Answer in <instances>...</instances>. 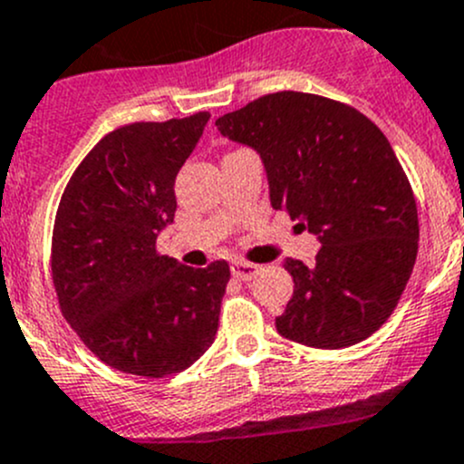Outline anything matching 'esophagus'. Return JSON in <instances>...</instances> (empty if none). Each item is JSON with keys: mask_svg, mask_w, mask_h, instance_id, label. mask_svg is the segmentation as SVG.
Segmentation results:
<instances>
[{"mask_svg": "<svg viewBox=\"0 0 464 464\" xmlns=\"http://www.w3.org/2000/svg\"><path fill=\"white\" fill-rule=\"evenodd\" d=\"M229 268H232V276H235L237 280H244V282L253 280V277L259 273L257 264H250V262H232V266Z\"/></svg>", "mask_w": 464, "mask_h": 464, "instance_id": "obj_1", "label": "esophagus"}]
</instances>
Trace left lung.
<instances>
[{"label":"left lung","instance_id":"obj_1","mask_svg":"<svg viewBox=\"0 0 464 464\" xmlns=\"http://www.w3.org/2000/svg\"><path fill=\"white\" fill-rule=\"evenodd\" d=\"M266 169L271 205L316 235L314 262L286 259L294 295L282 337L346 348L372 337L399 305L419 248L417 202L387 136L330 97L280 91L216 121Z\"/></svg>","mask_w":464,"mask_h":464}]
</instances>
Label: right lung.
<instances>
[{
	"instance_id": "right-lung-1",
	"label": "right lung",
	"mask_w": 464,
	"mask_h": 464,
	"mask_svg": "<svg viewBox=\"0 0 464 464\" xmlns=\"http://www.w3.org/2000/svg\"><path fill=\"white\" fill-rule=\"evenodd\" d=\"M209 113L109 131L70 178L54 218L61 314L95 357L145 378L184 372L211 346L227 262L191 268L157 253L173 223L175 178Z\"/></svg>"
}]
</instances>
